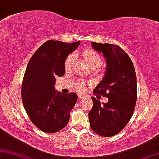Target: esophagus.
<instances>
[{
	"label": "esophagus",
	"instance_id": "1",
	"mask_svg": "<svg viewBox=\"0 0 159 159\" xmlns=\"http://www.w3.org/2000/svg\"><path fill=\"white\" fill-rule=\"evenodd\" d=\"M85 94H84L83 93H78V98H79V99H81V98H84L85 97Z\"/></svg>",
	"mask_w": 159,
	"mask_h": 159
}]
</instances>
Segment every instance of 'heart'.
I'll return each mask as SVG.
<instances>
[{"label": "heart", "instance_id": "1", "mask_svg": "<svg viewBox=\"0 0 159 159\" xmlns=\"http://www.w3.org/2000/svg\"><path fill=\"white\" fill-rule=\"evenodd\" d=\"M81 56L82 57H83V59H84V61H85L86 65H87L90 69H91V68L96 69V68L99 67L100 66L102 65L101 57H100L99 54H98L96 51H94V50L92 49L84 50V51L82 52ZM75 54H70V55L67 56L65 62V68L66 70H70V68L72 67L74 61H75ZM87 84L88 83H86V82L84 81H81L78 82L77 87L78 89L82 90L86 87Z\"/></svg>", "mask_w": 159, "mask_h": 159}]
</instances>
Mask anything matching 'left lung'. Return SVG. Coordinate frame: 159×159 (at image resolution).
Masks as SVG:
<instances>
[{"mask_svg": "<svg viewBox=\"0 0 159 159\" xmlns=\"http://www.w3.org/2000/svg\"><path fill=\"white\" fill-rule=\"evenodd\" d=\"M92 47L103 54L106 62L105 75L93 92L108 98L100 103L92 97L93 106L89 112L90 127L98 135L113 136L125 128L133 115L137 91L133 62L119 46L92 43Z\"/></svg>", "mask_w": 159, "mask_h": 159, "instance_id": "1", "label": "left lung"}]
</instances>
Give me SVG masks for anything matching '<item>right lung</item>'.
Masks as SVG:
<instances>
[{
    "instance_id": "1",
    "label": "right lung",
    "mask_w": 159,
    "mask_h": 159,
    "mask_svg": "<svg viewBox=\"0 0 159 159\" xmlns=\"http://www.w3.org/2000/svg\"><path fill=\"white\" fill-rule=\"evenodd\" d=\"M80 42L66 43L48 40L29 61L22 84V100L34 125L46 133H56L67 125L76 103L75 92L63 94L54 87L56 78L65 72V62Z\"/></svg>"
}]
</instances>
